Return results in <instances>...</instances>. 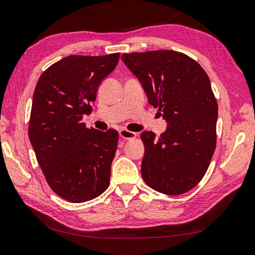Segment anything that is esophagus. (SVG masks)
I'll return each mask as SVG.
<instances>
[{"mask_svg":"<svg viewBox=\"0 0 255 255\" xmlns=\"http://www.w3.org/2000/svg\"><path fill=\"white\" fill-rule=\"evenodd\" d=\"M136 132H133V131H129V130L127 129H121L120 130V135L121 138L125 139V140H129V139H133L136 136Z\"/></svg>","mask_w":255,"mask_h":255,"instance_id":"34e87169","label":"esophagus"}]
</instances>
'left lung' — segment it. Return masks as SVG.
Segmentation results:
<instances>
[{
  "mask_svg": "<svg viewBox=\"0 0 255 255\" xmlns=\"http://www.w3.org/2000/svg\"><path fill=\"white\" fill-rule=\"evenodd\" d=\"M122 60L168 123L159 138L152 131L141 134L143 180L166 195L191 191L204 178L217 145L218 102L206 71L174 50L123 54Z\"/></svg>",
  "mask_w": 255,
  "mask_h": 255,
  "instance_id": "1",
  "label": "left lung"
}]
</instances>
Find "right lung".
Masks as SVG:
<instances>
[{
  "instance_id": "obj_1",
  "label": "right lung",
  "mask_w": 255,
  "mask_h": 255,
  "mask_svg": "<svg viewBox=\"0 0 255 255\" xmlns=\"http://www.w3.org/2000/svg\"><path fill=\"white\" fill-rule=\"evenodd\" d=\"M119 59L120 53L71 55L45 70L35 86L29 139L48 185L70 202L94 199L110 185L119 132L89 129L82 120Z\"/></svg>"
}]
</instances>
